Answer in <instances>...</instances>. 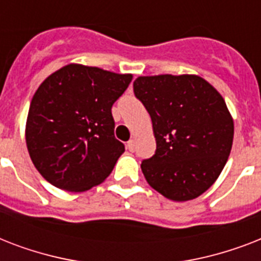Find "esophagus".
Segmentation results:
<instances>
[{
  "label": "esophagus",
  "instance_id": "34e87169",
  "mask_svg": "<svg viewBox=\"0 0 261 261\" xmlns=\"http://www.w3.org/2000/svg\"><path fill=\"white\" fill-rule=\"evenodd\" d=\"M126 147H127V149H128V150H130V151H134V149H135V141H134V139H130V141L127 142Z\"/></svg>",
  "mask_w": 261,
  "mask_h": 261
}]
</instances>
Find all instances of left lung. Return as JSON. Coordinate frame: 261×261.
<instances>
[{
    "mask_svg": "<svg viewBox=\"0 0 261 261\" xmlns=\"http://www.w3.org/2000/svg\"><path fill=\"white\" fill-rule=\"evenodd\" d=\"M134 93L150 115L157 145L141 164L149 186L174 202L200 196L233 145L234 123L221 93L196 74L141 75Z\"/></svg>",
    "mask_w": 261,
    "mask_h": 261,
    "instance_id": "obj_1",
    "label": "left lung"
}]
</instances>
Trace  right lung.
<instances>
[{
    "label": "right lung",
    "instance_id": "obj_1",
    "mask_svg": "<svg viewBox=\"0 0 261 261\" xmlns=\"http://www.w3.org/2000/svg\"><path fill=\"white\" fill-rule=\"evenodd\" d=\"M133 74L69 63L35 92L25 142L38 172L57 188L84 192L98 186L124 151L115 138L112 104Z\"/></svg>",
    "mask_w": 261,
    "mask_h": 261
}]
</instances>
